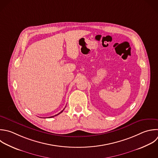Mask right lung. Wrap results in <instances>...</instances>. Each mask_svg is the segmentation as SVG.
Returning a JSON list of instances; mask_svg holds the SVG:
<instances>
[{
	"instance_id": "add662e5",
	"label": "right lung",
	"mask_w": 158,
	"mask_h": 158,
	"mask_svg": "<svg viewBox=\"0 0 158 158\" xmlns=\"http://www.w3.org/2000/svg\"><path fill=\"white\" fill-rule=\"evenodd\" d=\"M64 110V109H63V110H62V111H61V112H59V114H57V115H54V116H51V117H54V116H56V115H59V114H60V113H62V112H63V110Z\"/></svg>"
}]
</instances>
